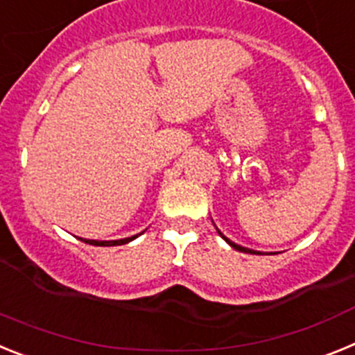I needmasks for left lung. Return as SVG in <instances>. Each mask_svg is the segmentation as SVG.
Instances as JSON below:
<instances>
[{"instance_id":"1","label":"left lung","mask_w":355,"mask_h":355,"mask_svg":"<svg viewBox=\"0 0 355 355\" xmlns=\"http://www.w3.org/2000/svg\"><path fill=\"white\" fill-rule=\"evenodd\" d=\"M216 231H218V229H216ZM218 234H220V236H222V238H224V240H225V241H227L229 245L233 247V249L240 250V252H247V254H256V252H254V250H250V249H245V247H240V245H236V243H233V241H231V240H227V238H225V236H224V234H222V233H220V231H218ZM258 254H259V252H258Z\"/></svg>"}]
</instances>
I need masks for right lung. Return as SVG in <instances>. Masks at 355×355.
<instances>
[{"mask_svg":"<svg viewBox=\"0 0 355 355\" xmlns=\"http://www.w3.org/2000/svg\"><path fill=\"white\" fill-rule=\"evenodd\" d=\"M139 236V234H137ZM137 236L131 238H124V240H112V241H96V240H85V243H92V245H99V247H114V245H124L128 241L135 240Z\"/></svg>","mask_w":355,"mask_h":355,"instance_id":"1","label":"right lung"}]
</instances>
